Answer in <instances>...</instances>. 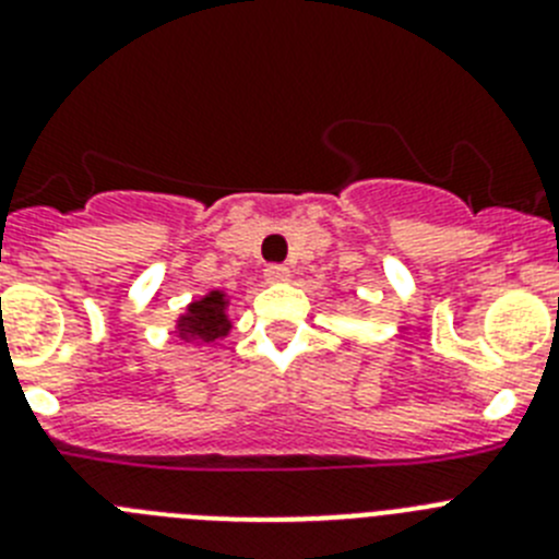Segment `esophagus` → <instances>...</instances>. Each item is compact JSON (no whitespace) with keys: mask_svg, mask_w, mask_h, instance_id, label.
Listing matches in <instances>:
<instances>
[{"mask_svg":"<svg viewBox=\"0 0 559 559\" xmlns=\"http://www.w3.org/2000/svg\"><path fill=\"white\" fill-rule=\"evenodd\" d=\"M265 280H269V283H288L290 269H285V265H269V269H265Z\"/></svg>","mask_w":559,"mask_h":559,"instance_id":"1","label":"esophagus"}]
</instances>
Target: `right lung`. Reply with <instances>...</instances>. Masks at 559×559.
Returning a JSON list of instances; mask_svg holds the SVG:
<instances>
[{
    "label": "right lung",
    "mask_w": 559,
    "mask_h": 559,
    "mask_svg": "<svg viewBox=\"0 0 559 559\" xmlns=\"http://www.w3.org/2000/svg\"><path fill=\"white\" fill-rule=\"evenodd\" d=\"M231 330L229 296L226 290H210L201 299H192L185 313L176 319V333L190 344H210L224 338Z\"/></svg>",
    "instance_id": "obj_1"
}]
</instances>
